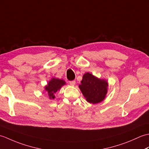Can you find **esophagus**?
Returning a JSON list of instances; mask_svg holds the SVG:
<instances>
[{
    "instance_id": "34e87169",
    "label": "esophagus",
    "mask_w": 149,
    "mask_h": 149,
    "mask_svg": "<svg viewBox=\"0 0 149 149\" xmlns=\"http://www.w3.org/2000/svg\"><path fill=\"white\" fill-rule=\"evenodd\" d=\"M69 83L70 85H72V86H74L75 84V81H69Z\"/></svg>"
}]
</instances>
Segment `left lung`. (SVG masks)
Segmentation results:
<instances>
[{
    "label": "left lung",
    "instance_id": "left-lung-1",
    "mask_svg": "<svg viewBox=\"0 0 149 149\" xmlns=\"http://www.w3.org/2000/svg\"><path fill=\"white\" fill-rule=\"evenodd\" d=\"M81 83L79 88L88 102L97 104L104 99L108 86L106 81L99 79L90 73H86Z\"/></svg>",
    "mask_w": 149,
    "mask_h": 149
}]
</instances>
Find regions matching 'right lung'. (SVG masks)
I'll return each instance as SVG.
<instances>
[{
    "mask_svg": "<svg viewBox=\"0 0 149 149\" xmlns=\"http://www.w3.org/2000/svg\"><path fill=\"white\" fill-rule=\"evenodd\" d=\"M65 84V82L63 80L55 78L52 79V80L49 82L48 85L45 86V90L49 94L50 99H54V94Z\"/></svg>",
    "mask_w": 149,
    "mask_h": 149,
    "instance_id": "right-lung-1",
    "label": "right lung"
}]
</instances>
